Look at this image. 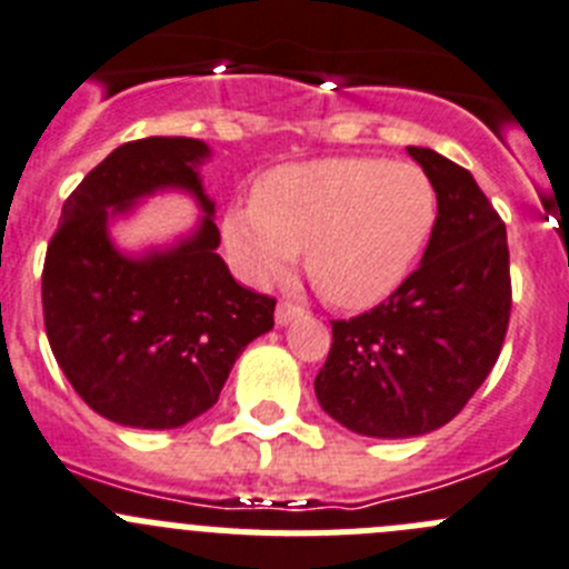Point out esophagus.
<instances>
[{"label": "esophagus", "mask_w": 569, "mask_h": 569, "mask_svg": "<svg viewBox=\"0 0 569 569\" xmlns=\"http://www.w3.org/2000/svg\"><path fill=\"white\" fill-rule=\"evenodd\" d=\"M297 317H302L300 306H295V302H278V311H274V322L278 326H289Z\"/></svg>", "instance_id": "1"}]
</instances>
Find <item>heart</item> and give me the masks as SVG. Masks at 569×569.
<instances>
[{"label":"heart","instance_id":"1","mask_svg":"<svg viewBox=\"0 0 569 569\" xmlns=\"http://www.w3.org/2000/svg\"><path fill=\"white\" fill-rule=\"evenodd\" d=\"M435 188L410 162L326 157L272 168L252 201L221 219L227 258L247 283L283 274L306 249V272L337 309H368L410 274L435 227Z\"/></svg>","mask_w":569,"mask_h":569}]
</instances>
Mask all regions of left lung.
<instances>
[{
  "label": "left lung",
  "instance_id": "1",
  "mask_svg": "<svg viewBox=\"0 0 569 569\" xmlns=\"http://www.w3.org/2000/svg\"><path fill=\"white\" fill-rule=\"evenodd\" d=\"M438 196L421 267L385 302L333 320L317 401L368 438H416L452 421L497 365L511 317L506 224L475 177L407 148Z\"/></svg>",
  "mask_w": 569,
  "mask_h": 569
}]
</instances>
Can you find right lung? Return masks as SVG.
<instances>
[{
  "label": "right lung",
  "instance_id": "right-lung-1",
  "mask_svg": "<svg viewBox=\"0 0 569 569\" xmlns=\"http://www.w3.org/2000/svg\"><path fill=\"white\" fill-rule=\"evenodd\" d=\"M210 148L146 137L114 148L61 210L41 274L44 328L69 385L98 416L134 429H177L219 401L232 365L272 331L274 300L236 283L199 168ZM159 189L202 207L190 237L120 253L108 224Z\"/></svg>",
  "mask_w": 569,
  "mask_h": 569
}]
</instances>
